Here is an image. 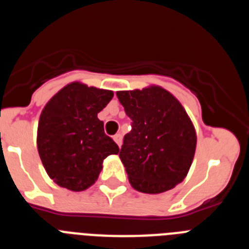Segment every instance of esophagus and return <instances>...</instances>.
Returning a JSON list of instances; mask_svg holds the SVG:
<instances>
[{
  "instance_id": "obj_1",
  "label": "esophagus",
  "mask_w": 249,
  "mask_h": 249,
  "mask_svg": "<svg viewBox=\"0 0 249 249\" xmlns=\"http://www.w3.org/2000/svg\"><path fill=\"white\" fill-rule=\"evenodd\" d=\"M113 140L114 142L121 147V144H122V135H121V133H117L116 136H113Z\"/></svg>"
}]
</instances>
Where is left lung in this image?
<instances>
[{
    "label": "left lung",
    "mask_w": 249,
    "mask_h": 249,
    "mask_svg": "<svg viewBox=\"0 0 249 249\" xmlns=\"http://www.w3.org/2000/svg\"><path fill=\"white\" fill-rule=\"evenodd\" d=\"M116 94L133 122L120 152L131 186L148 195L175 188L190 171L197 146L184 107L157 85Z\"/></svg>",
    "instance_id": "1"
}]
</instances>
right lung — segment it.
<instances>
[{"label": "right lung", "mask_w": 249, "mask_h": 249, "mask_svg": "<svg viewBox=\"0 0 249 249\" xmlns=\"http://www.w3.org/2000/svg\"><path fill=\"white\" fill-rule=\"evenodd\" d=\"M113 91L71 82L43 107L37 127V149L46 172L56 184L81 192L97 181L103 160L120 148L105 135L97 114Z\"/></svg>", "instance_id": "obj_1"}]
</instances>
